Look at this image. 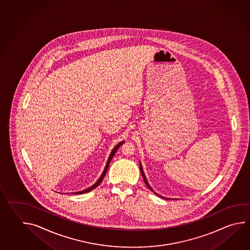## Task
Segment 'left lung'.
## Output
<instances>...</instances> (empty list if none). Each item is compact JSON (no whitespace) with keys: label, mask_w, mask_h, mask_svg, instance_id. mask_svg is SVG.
I'll return each mask as SVG.
<instances>
[{"label":"left lung","mask_w":250,"mask_h":250,"mask_svg":"<svg viewBox=\"0 0 250 250\" xmlns=\"http://www.w3.org/2000/svg\"><path fill=\"white\" fill-rule=\"evenodd\" d=\"M140 168H141V172H142V174H143V180H144V183H145V184H146V185L148 186V188H149V189H150L151 191H153L154 193L156 194V195H158V196H159V197H161V198H163L164 199V197H162V196H160V195H158V193H156V192H155V191L153 190V188H151L150 186H149V184H148V181H147V179H146V176H145V174H144V173H143V167H142V165H141V163H140Z\"/></svg>","instance_id":"1"}]
</instances>
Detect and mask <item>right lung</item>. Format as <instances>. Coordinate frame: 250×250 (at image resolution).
I'll return each mask as SVG.
<instances>
[{
  "label": "right lung",
  "instance_id": "right-lung-1",
  "mask_svg": "<svg viewBox=\"0 0 250 250\" xmlns=\"http://www.w3.org/2000/svg\"><path fill=\"white\" fill-rule=\"evenodd\" d=\"M125 143V142H121V143H118L116 147H114V148L112 149V151L110 153V155H109V158L107 159V164H106V167H105V168H104V171H103V173H102V175H101V177L99 178L97 182L95 183V184H93L92 186L91 187H89V188H85V189H83V190H82V191H79V192H74L73 194H83V193H86V192H89V191H91L92 189L93 188H96L97 186H99L101 183L102 182V180L104 178V176H105V174L107 173V168H108V166H109V163H110V161H111V159H112L113 156L115 155V153L117 152V149L118 148L122 145L123 143Z\"/></svg>",
  "mask_w": 250,
  "mask_h": 250
}]
</instances>
